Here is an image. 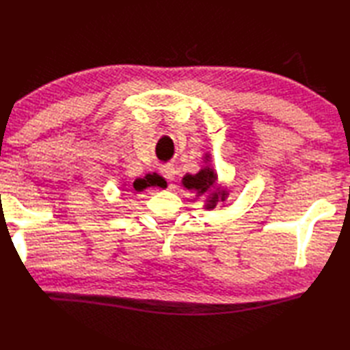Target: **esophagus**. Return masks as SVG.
Segmentation results:
<instances>
[{
	"mask_svg": "<svg viewBox=\"0 0 350 350\" xmlns=\"http://www.w3.org/2000/svg\"><path fill=\"white\" fill-rule=\"evenodd\" d=\"M160 172L165 175V178L167 181H174L175 180V175H176V167L174 165H167V166H163L160 169Z\"/></svg>",
	"mask_w": 350,
	"mask_h": 350,
	"instance_id": "34e87169",
	"label": "esophagus"
}]
</instances>
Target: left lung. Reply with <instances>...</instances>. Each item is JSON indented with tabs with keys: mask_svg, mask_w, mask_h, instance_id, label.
I'll return each instance as SVG.
<instances>
[{
	"mask_svg": "<svg viewBox=\"0 0 350 350\" xmlns=\"http://www.w3.org/2000/svg\"><path fill=\"white\" fill-rule=\"evenodd\" d=\"M204 166L200 167L198 174H185L181 180V184L187 190L196 193V198L205 196V209L213 211V209L221 204L224 205L228 196L229 189L224 185L219 184V175H217L215 169L211 166V154H204Z\"/></svg>",
	"mask_w": 350,
	"mask_h": 350,
	"instance_id": "1",
	"label": "left lung"
}]
</instances>
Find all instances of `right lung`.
<instances>
[{"mask_svg":"<svg viewBox=\"0 0 350 350\" xmlns=\"http://www.w3.org/2000/svg\"><path fill=\"white\" fill-rule=\"evenodd\" d=\"M150 187H160V189H166L167 183L163 176L159 174H146L144 178H136L133 181V190L135 191H144L145 189Z\"/></svg>","mask_w":350,"mask_h":350,"instance_id":"1","label":"right lung"}]
</instances>
